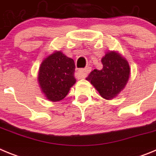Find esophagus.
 Instances as JSON below:
<instances>
[{"mask_svg": "<svg viewBox=\"0 0 156 156\" xmlns=\"http://www.w3.org/2000/svg\"><path fill=\"white\" fill-rule=\"evenodd\" d=\"M90 71V68H89V67H87V68L80 69L79 71L80 77V78H85V77L87 76V75L88 74V73H89Z\"/></svg>", "mask_w": 156, "mask_h": 156, "instance_id": "1", "label": "esophagus"}]
</instances>
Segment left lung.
<instances>
[{
  "label": "left lung",
  "instance_id": "8db88e82",
  "mask_svg": "<svg viewBox=\"0 0 156 156\" xmlns=\"http://www.w3.org/2000/svg\"><path fill=\"white\" fill-rule=\"evenodd\" d=\"M102 69H94L87 78L105 99L111 100L127 83L130 73L128 62L115 51H109L101 58Z\"/></svg>",
  "mask_w": 156,
  "mask_h": 156
}]
</instances>
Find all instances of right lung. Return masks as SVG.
<instances>
[{
	"mask_svg": "<svg viewBox=\"0 0 156 156\" xmlns=\"http://www.w3.org/2000/svg\"><path fill=\"white\" fill-rule=\"evenodd\" d=\"M73 59L62 51H55L45 58L41 64L38 82L41 90L51 101L62 100L75 84Z\"/></svg>",
	"mask_w": 156,
	"mask_h": 156,
	"instance_id": "right-lung-1",
	"label": "right lung"
}]
</instances>
